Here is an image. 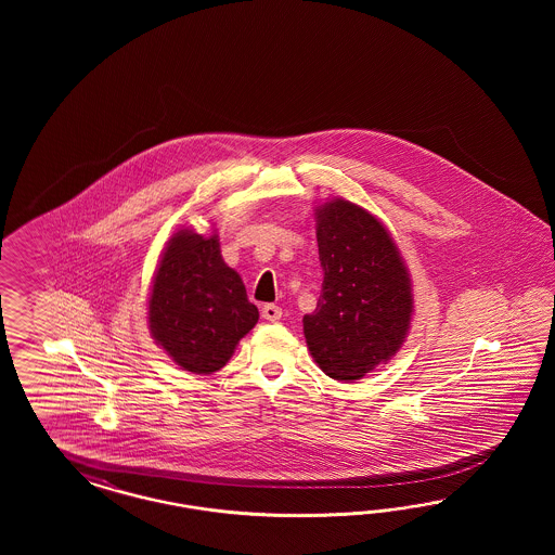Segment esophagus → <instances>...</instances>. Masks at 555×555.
Instances as JSON below:
<instances>
[{
	"label": "esophagus",
	"instance_id": "esophagus-1",
	"mask_svg": "<svg viewBox=\"0 0 555 555\" xmlns=\"http://www.w3.org/2000/svg\"><path fill=\"white\" fill-rule=\"evenodd\" d=\"M283 318V309L274 302H269L262 307V320L267 321H279Z\"/></svg>",
	"mask_w": 555,
	"mask_h": 555
}]
</instances>
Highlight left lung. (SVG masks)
<instances>
[{
	"mask_svg": "<svg viewBox=\"0 0 555 555\" xmlns=\"http://www.w3.org/2000/svg\"><path fill=\"white\" fill-rule=\"evenodd\" d=\"M323 285L302 318L309 352L336 380H360L401 348L413 315L411 279L385 225L344 199L315 209Z\"/></svg>",
	"mask_w": 555,
	"mask_h": 555,
	"instance_id": "obj_1",
	"label": "left lung"
}]
</instances>
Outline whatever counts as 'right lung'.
<instances>
[{"label": "right lung", "mask_w": 555, "mask_h": 555, "mask_svg": "<svg viewBox=\"0 0 555 555\" xmlns=\"http://www.w3.org/2000/svg\"><path fill=\"white\" fill-rule=\"evenodd\" d=\"M258 321L240 274L219 250L218 235L181 230L170 237L152 281L151 334L181 369L211 374Z\"/></svg>", "instance_id": "1"}]
</instances>
